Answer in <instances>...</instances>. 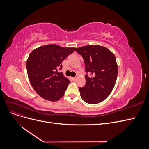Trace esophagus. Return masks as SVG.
I'll return each instance as SVG.
<instances>
[{"instance_id":"34e87169","label":"esophagus","mask_w":149,"mask_h":149,"mask_svg":"<svg viewBox=\"0 0 149 149\" xmlns=\"http://www.w3.org/2000/svg\"><path fill=\"white\" fill-rule=\"evenodd\" d=\"M72 79H73V81H76V78H73Z\"/></svg>"}]
</instances>
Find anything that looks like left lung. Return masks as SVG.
<instances>
[{
	"mask_svg": "<svg viewBox=\"0 0 149 149\" xmlns=\"http://www.w3.org/2000/svg\"><path fill=\"white\" fill-rule=\"evenodd\" d=\"M76 51L83 58L86 73L85 86L79 88L81 97L88 104L100 103L108 97L116 84L118 71L116 57L109 49L94 45Z\"/></svg>",
	"mask_w": 149,
	"mask_h": 149,
	"instance_id": "obj_1",
	"label": "left lung"
}]
</instances>
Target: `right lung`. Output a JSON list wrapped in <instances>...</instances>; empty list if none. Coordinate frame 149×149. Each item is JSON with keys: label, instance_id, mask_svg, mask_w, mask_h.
<instances>
[{"label": "right lung", "instance_id": "obj_1", "mask_svg": "<svg viewBox=\"0 0 149 149\" xmlns=\"http://www.w3.org/2000/svg\"><path fill=\"white\" fill-rule=\"evenodd\" d=\"M76 49L47 45L30 53L26 60V70L30 82L39 96L50 101L63 96L70 81L58 70L62 69V61Z\"/></svg>", "mask_w": 149, "mask_h": 149}]
</instances>
